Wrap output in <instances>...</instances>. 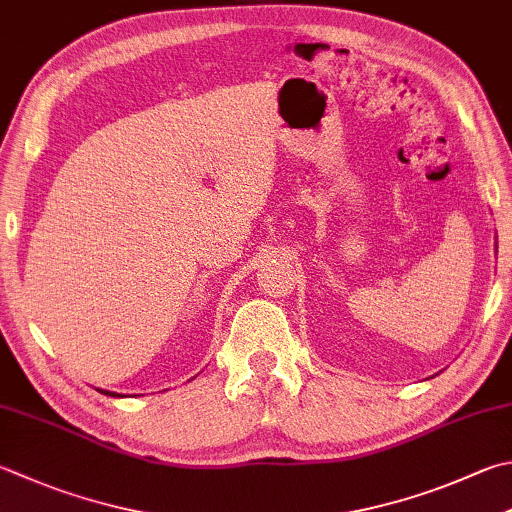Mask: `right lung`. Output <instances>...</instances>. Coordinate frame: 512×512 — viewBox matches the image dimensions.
Wrapping results in <instances>:
<instances>
[{"mask_svg": "<svg viewBox=\"0 0 512 512\" xmlns=\"http://www.w3.org/2000/svg\"><path fill=\"white\" fill-rule=\"evenodd\" d=\"M100 392H102V390H100ZM104 394H109V397H120V394H115V392H106V390H104Z\"/></svg>", "mask_w": 512, "mask_h": 512, "instance_id": "right-lung-1", "label": "right lung"}]
</instances>
